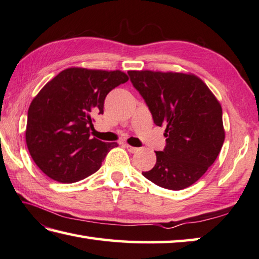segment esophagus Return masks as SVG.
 I'll list each match as a JSON object with an SVG mask.
<instances>
[{
    "mask_svg": "<svg viewBox=\"0 0 259 259\" xmlns=\"http://www.w3.org/2000/svg\"><path fill=\"white\" fill-rule=\"evenodd\" d=\"M124 146H125V148L128 149L130 153H136V152H137V150H138V148H137V147H134V146L128 145V144H125Z\"/></svg>",
    "mask_w": 259,
    "mask_h": 259,
    "instance_id": "esophagus-1",
    "label": "esophagus"
}]
</instances>
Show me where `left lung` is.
<instances>
[{"label": "left lung", "mask_w": 259, "mask_h": 259, "mask_svg": "<svg viewBox=\"0 0 259 259\" xmlns=\"http://www.w3.org/2000/svg\"><path fill=\"white\" fill-rule=\"evenodd\" d=\"M148 105L154 123L165 126L166 146L143 176L155 185L181 190L199 180L215 162L225 131L222 107L199 77L186 72L128 71Z\"/></svg>", "instance_id": "1"}]
</instances>
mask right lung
I'll use <instances>...</instances> for the list:
<instances>
[{"label":"right lung","instance_id":"add662e5","mask_svg":"<svg viewBox=\"0 0 259 259\" xmlns=\"http://www.w3.org/2000/svg\"><path fill=\"white\" fill-rule=\"evenodd\" d=\"M129 80L120 70L80 67L61 71L31 101L26 143L46 176L72 183L92 176L117 143L91 138L93 115L103 113L112 89Z\"/></svg>","mask_w":259,"mask_h":259}]
</instances>
